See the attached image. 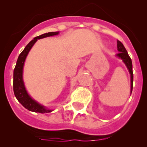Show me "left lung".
I'll use <instances>...</instances> for the list:
<instances>
[{
  "instance_id": "1",
  "label": "left lung",
  "mask_w": 147,
  "mask_h": 147,
  "mask_svg": "<svg viewBox=\"0 0 147 147\" xmlns=\"http://www.w3.org/2000/svg\"><path fill=\"white\" fill-rule=\"evenodd\" d=\"M117 50L119 52L118 54H117V56L122 60L124 64L127 66V69H129L130 75H131V93L132 92L133 89V72H132V63L130 57L129 56L127 50L125 49L123 44L119 40H117Z\"/></svg>"
}]
</instances>
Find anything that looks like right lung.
Masks as SVG:
<instances>
[{
	"instance_id": "add662e5",
	"label": "right lung",
	"mask_w": 147,
	"mask_h": 147,
	"mask_svg": "<svg viewBox=\"0 0 147 147\" xmlns=\"http://www.w3.org/2000/svg\"><path fill=\"white\" fill-rule=\"evenodd\" d=\"M58 34L59 32H50L35 37L26 46L25 49L22 51L18 58L16 65L15 67L14 71H13V92H14L15 96L18 100V102L25 108L31 112L44 114L51 112L53 110L47 109L45 107L40 105L35 100H32L28 94L23 80V69L25 60H26V57H27L30 49L32 48V46L38 39L46 38V37L53 36V35H58Z\"/></svg>"
}]
</instances>
